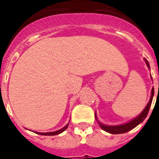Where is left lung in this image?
Returning a JSON list of instances; mask_svg holds the SVG:
<instances>
[{
    "instance_id": "8db88e82",
    "label": "left lung",
    "mask_w": 159,
    "mask_h": 159,
    "mask_svg": "<svg viewBox=\"0 0 159 159\" xmlns=\"http://www.w3.org/2000/svg\"><path fill=\"white\" fill-rule=\"evenodd\" d=\"M145 62L148 65V67H149V64H148V62L147 61V59H145ZM153 94H154V89H152V94H151V97H150V101L148 103V105L146 106L145 109L143 110V112L138 116V117H136L135 119H134L131 121H129V123H126L125 125H116V126H109V125H102L99 122V125L100 127L103 129V130L106 131V132H108V133L111 134H123V133H126V132H128V131L131 130L132 129H134V127L139 125L141 122H143L144 120V119L147 117L148 113V111H149V109H150L151 104H152V101H153ZM96 116V115H95Z\"/></svg>"
}]
</instances>
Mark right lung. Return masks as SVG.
I'll return each mask as SVG.
<instances>
[{"instance_id":"1","label":"right lung","mask_w":159,"mask_h":159,"mask_svg":"<svg viewBox=\"0 0 159 159\" xmlns=\"http://www.w3.org/2000/svg\"><path fill=\"white\" fill-rule=\"evenodd\" d=\"M67 126H68V124L65 127H63V128L59 129V130L55 131V132H49V133H39V132H36V134H41V135H56V134H59L62 132H63L65 129H67Z\"/></svg>"}]
</instances>
